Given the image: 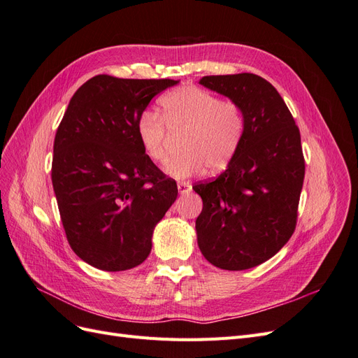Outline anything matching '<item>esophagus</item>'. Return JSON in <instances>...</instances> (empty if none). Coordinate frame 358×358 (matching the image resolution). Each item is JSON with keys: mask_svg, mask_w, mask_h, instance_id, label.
Here are the masks:
<instances>
[{"mask_svg": "<svg viewBox=\"0 0 358 358\" xmlns=\"http://www.w3.org/2000/svg\"><path fill=\"white\" fill-rule=\"evenodd\" d=\"M178 189H179V194H188L192 189V185L189 182H179Z\"/></svg>", "mask_w": 358, "mask_h": 358, "instance_id": "obj_1", "label": "esophagus"}]
</instances>
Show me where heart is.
I'll return each instance as SVG.
<instances>
[{
	"instance_id": "1",
	"label": "heart",
	"mask_w": 358,
	"mask_h": 358,
	"mask_svg": "<svg viewBox=\"0 0 358 358\" xmlns=\"http://www.w3.org/2000/svg\"><path fill=\"white\" fill-rule=\"evenodd\" d=\"M159 113H140L136 133L145 155L161 164L169 157L167 128L182 133V154L170 159L164 171L173 179H189L206 170L221 171L229 167L245 133V115L239 103L221 100L218 95L182 86L159 100Z\"/></svg>"
}]
</instances>
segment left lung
Instances as JSON below:
<instances>
[{
  "mask_svg": "<svg viewBox=\"0 0 358 358\" xmlns=\"http://www.w3.org/2000/svg\"><path fill=\"white\" fill-rule=\"evenodd\" d=\"M199 83L241 104L245 133L225 171L192 187L203 200L197 243L216 267L251 268L294 233L305 178L300 131L275 86L257 74L204 76Z\"/></svg>",
  "mask_w": 358,
  "mask_h": 358,
  "instance_id": "obj_1",
  "label": "left lung"
}]
</instances>
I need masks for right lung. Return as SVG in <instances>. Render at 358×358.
<instances>
[{"mask_svg": "<svg viewBox=\"0 0 358 358\" xmlns=\"http://www.w3.org/2000/svg\"><path fill=\"white\" fill-rule=\"evenodd\" d=\"M171 79L99 74L74 92L53 143L52 183L76 255L106 272L142 264L178 197L138 143L136 124Z\"/></svg>", "mask_w": 358, "mask_h": 358, "instance_id": "right-lung-1", "label": "right lung"}]
</instances>
